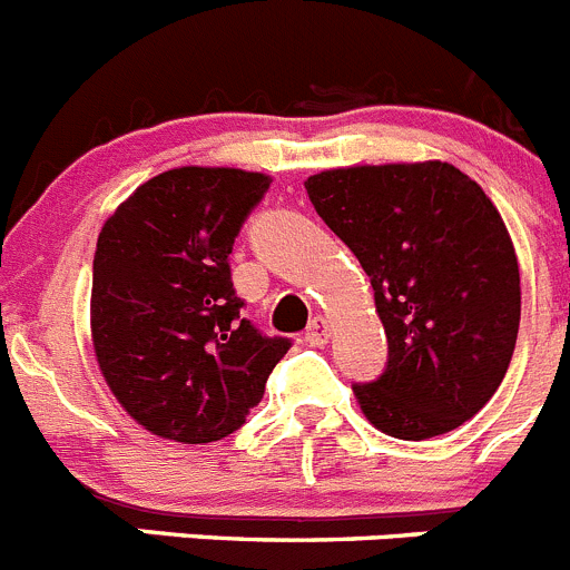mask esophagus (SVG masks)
Here are the masks:
<instances>
[{
	"mask_svg": "<svg viewBox=\"0 0 570 570\" xmlns=\"http://www.w3.org/2000/svg\"><path fill=\"white\" fill-rule=\"evenodd\" d=\"M327 338H331V322H327L325 316H316V320L311 322V327H307L305 342L311 344V347H322V344H327Z\"/></svg>",
	"mask_w": 570,
	"mask_h": 570,
	"instance_id": "1",
	"label": "esophagus"
}]
</instances>
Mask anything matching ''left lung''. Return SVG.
<instances>
[{"instance_id": "8db88e82", "label": "left lung", "mask_w": 570, "mask_h": 570, "mask_svg": "<svg viewBox=\"0 0 570 570\" xmlns=\"http://www.w3.org/2000/svg\"><path fill=\"white\" fill-rule=\"evenodd\" d=\"M313 208L370 276L387 370L356 384L364 417L401 441L452 432L498 393L520 327V268L487 191L443 160L325 169Z\"/></svg>"}]
</instances>
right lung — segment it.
Returning <instances> with one entry per match:
<instances>
[{
	"label": "right lung",
	"instance_id": "add662e5",
	"mask_svg": "<svg viewBox=\"0 0 570 570\" xmlns=\"http://www.w3.org/2000/svg\"><path fill=\"white\" fill-rule=\"evenodd\" d=\"M271 177L180 166L115 208L92 259L90 331L107 387L153 435L212 443L245 424L291 342L239 316L234 237Z\"/></svg>",
	"mask_w": 570,
	"mask_h": 570
}]
</instances>
